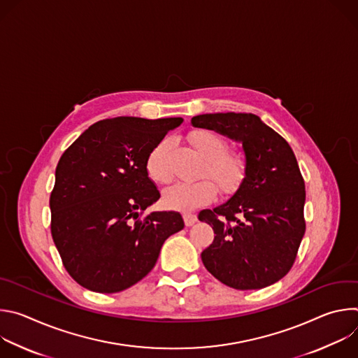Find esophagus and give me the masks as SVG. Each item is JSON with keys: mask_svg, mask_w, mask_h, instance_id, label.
Instances as JSON below:
<instances>
[{"mask_svg": "<svg viewBox=\"0 0 358 358\" xmlns=\"http://www.w3.org/2000/svg\"><path fill=\"white\" fill-rule=\"evenodd\" d=\"M182 218H184V222H185L187 227H191V225H194L196 222V215L191 214V213H185L182 215Z\"/></svg>", "mask_w": 358, "mask_h": 358, "instance_id": "obj_1", "label": "esophagus"}]
</instances>
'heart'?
I'll list each match as a JSON object with an SVG mask.
<instances>
[{"label": "heart", "instance_id": "b5f03b06", "mask_svg": "<svg viewBox=\"0 0 358 358\" xmlns=\"http://www.w3.org/2000/svg\"><path fill=\"white\" fill-rule=\"evenodd\" d=\"M189 141L206 159L202 166V177H211L225 192H235L243 182L248 171L246 157L239 151H229L227 141L211 130H194ZM170 140L163 138L150 151L145 162L147 176L159 184L171 181V169L169 164ZM218 188L210 178H201L194 182H177L163 194L164 206L178 211H194L217 196Z\"/></svg>", "mask_w": 358, "mask_h": 358}]
</instances>
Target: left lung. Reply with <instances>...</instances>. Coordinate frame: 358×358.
Here are the masks:
<instances>
[{
    "mask_svg": "<svg viewBox=\"0 0 358 358\" xmlns=\"http://www.w3.org/2000/svg\"><path fill=\"white\" fill-rule=\"evenodd\" d=\"M191 123L241 141L248 162L235 195L198 215L215 234L201 253L203 266L238 290L273 285L292 269L306 231L304 180L292 147L252 113L199 115Z\"/></svg>",
    "mask_w": 358,
    "mask_h": 358,
    "instance_id": "8db88e82",
    "label": "left lung"
}]
</instances>
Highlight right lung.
I'll return each mask as SVG.
<instances>
[{"label": "right lung", "instance_id": "obj_1", "mask_svg": "<svg viewBox=\"0 0 358 358\" xmlns=\"http://www.w3.org/2000/svg\"><path fill=\"white\" fill-rule=\"evenodd\" d=\"M181 117H115L92 124L62 155L49 198L50 234L80 286L117 293L155 268L178 213L141 217L160 198L145 170L150 151Z\"/></svg>", "mask_w": 358, "mask_h": 358}]
</instances>
